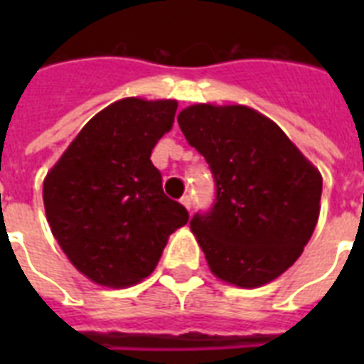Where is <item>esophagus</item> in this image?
<instances>
[{"label": "esophagus", "mask_w": 364, "mask_h": 364, "mask_svg": "<svg viewBox=\"0 0 364 364\" xmlns=\"http://www.w3.org/2000/svg\"><path fill=\"white\" fill-rule=\"evenodd\" d=\"M181 204L187 208L188 211H191V208H193V202H191V196H183L181 198Z\"/></svg>", "instance_id": "34e87169"}]
</instances>
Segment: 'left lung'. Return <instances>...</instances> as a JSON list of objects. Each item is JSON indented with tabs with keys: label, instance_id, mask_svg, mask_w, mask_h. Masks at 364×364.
Listing matches in <instances>:
<instances>
[{
	"label": "left lung",
	"instance_id": "obj_1",
	"mask_svg": "<svg viewBox=\"0 0 364 364\" xmlns=\"http://www.w3.org/2000/svg\"><path fill=\"white\" fill-rule=\"evenodd\" d=\"M215 177V204L191 230L211 274L262 287L294 264L321 210L323 177L274 121L247 105H188L177 115Z\"/></svg>",
	"mask_w": 364,
	"mask_h": 364
}]
</instances>
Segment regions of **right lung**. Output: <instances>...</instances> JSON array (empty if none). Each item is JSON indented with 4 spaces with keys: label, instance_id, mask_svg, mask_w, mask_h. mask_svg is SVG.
<instances>
[{
    "label": "right lung",
    "instance_id": "right-lung-1",
    "mask_svg": "<svg viewBox=\"0 0 364 364\" xmlns=\"http://www.w3.org/2000/svg\"><path fill=\"white\" fill-rule=\"evenodd\" d=\"M176 100L122 98L94 115L43 181L53 236L70 262L104 287L136 285L156 268L188 213L162 191L151 162L171 130Z\"/></svg>",
    "mask_w": 364,
    "mask_h": 364
}]
</instances>
